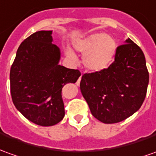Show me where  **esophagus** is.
I'll return each mask as SVG.
<instances>
[{"instance_id": "esophagus-1", "label": "esophagus", "mask_w": 156, "mask_h": 156, "mask_svg": "<svg viewBox=\"0 0 156 156\" xmlns=\"http://www.w3.org/2000/svg\"><path fill=\"white\" fill-rule=\"evenodd\" d=\"M80 80H81V76H80V77H79V79H78V81H77V84H79V83H80Z\"/></svg>"}]
</instances>
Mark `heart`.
I'll use <instances>...</instances> for the list:
<instances>
[{
	"mask_svg": "<svg viewBox=\"0 0 156 156\" xmlns=\"http://www.w3.org/2000/svg\"><path fill=\"white\" fill-rule=\"evenodd\" d=\"M74 47L78 51L84 53L83 64L90 71L97 72L105 69L114 60L117 49L115 40L104 34H93L76 41ZM68 57L76 60V56L69 49L66 51Z\"/></svg>",
	"mask_w": 156,
	"mask_h": 156,
	"instance_id": "b5f03b06",
	"label": "heart"
}]
</instances>
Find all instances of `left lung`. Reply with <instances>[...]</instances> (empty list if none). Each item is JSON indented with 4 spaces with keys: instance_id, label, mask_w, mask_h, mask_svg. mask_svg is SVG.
Here are the masks:
<instances>
[{
    "instance_id": "1",
    "label": "left lung",
    "mask_w": 156,
    "mask_h": 156,
    "mask_svg": "<svg viewBox=\"0 0 156 156\" xmlns=\"http://www.w3.org/2000/svg\"><path fill=\"white\" fill-rule=\"evenodd\" d=\"M148 84L144 54L128 38L117 47L112 64L100 71L84 74L80 87L92 115L101 122L112 124L140 109Z\"/></svg>"
}]
</instances>
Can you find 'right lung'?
Returning a JSON list of instances; mask_svg holds the SVG:
<instances>
[{"label":"right lung","instance_id":"right-lung-1","mask_svg":"<svg viewBox=\"0 0 156 156\" xmlns=\"http://www.w3.org/2000/svg\"><path fill=\"white\" fill-rule=\"evenodd\" d=\"M51 30L37 31L20 44L10 70L15 107L29 121L42 126L56 125L64 116L62 88L76 83L78 69L58 64L60 50L51 43Z\"/></svg>","mask_w":156,"mask_h":156}]
</instances>
